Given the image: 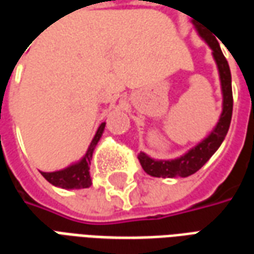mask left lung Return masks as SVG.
<instances>
[{
	"label": "left lung",
	"mask_w": 254,
	"mask_h": 254,
	"mask_svg": "<svg viewBox=\"0 0 254 254\" xmlns=\"http://www.w3.org/2000/svg\"><path fill=\"white\" fill-rule=\"evenodd\" d=\"M200 35L207 41L209 47L212 49L215 61L218 64L220 83L223 91V111L219 120L218 125L212 133L205 140L191 148L188 154L174 160H154L147 155L140 152L138 160L144 171L152 177L162 178H174V177H189L201 169L207 163V160L215 154V151L220 147V144L229 132L231 116H233V91H231V73L227 60L220 50L219 43L215 39H208L200 32Z\"/></svg>",
	"instance_id": "left-lung-1"
}]
</instances>
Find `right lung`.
<instances>
[{
    "label": "right lung",
    "instance_id": "obj_1",
    "mask_svg": "<svg viewBox=\"0 0 254 254\" xmlns=\"http://www.w3.org/2000/svg\"><path fill=\"white\" fill-rule=\"evenodd\" d=\"M105 125L106 122L100 124V127H98V132L95 134L92 143L88 147L87 154L78 163L69 166V167L64 169V170L54 171V173H43L42 171V176L45 177L52 185L63 188V189H83V188L91 187L92 181H91V176H89V165H91L95 145L98 144L99 138L102 137Z\"/></svg>",
    "mask_w": 254,
    "mask_h": 254
}]
</instances>
